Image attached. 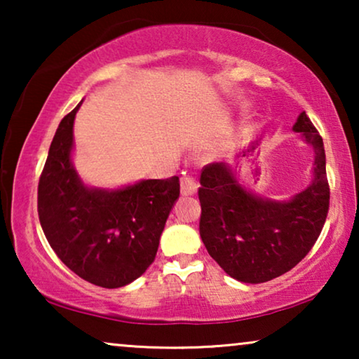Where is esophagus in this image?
<instances>
[{
	"label": "esophagus",
	"mask_w": 359,
	"mask_h": 359,
	"mask_svg": "<svg viewBox=\"0 0 359 359\" xmlns=\"http://www.w3.org/2000/svg\"><path fill=\"white\" fill-rule=\"evenodd\" d=\"M198 188H199V184H198V181H196L194 176L186 175L181 178V194L183 196H191V194L198 193Z\"/></svg>",
	"instance_id": "34e87169"
}]
</instances>
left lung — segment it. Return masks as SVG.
<instances>
[{"label":"left lung","instance_id":"1","mask_svg":"<svg viewBox=\"0 0 359 359\" xmlns=\"http://www.w3.org/2000/svg\"><path fill=\"white\" fill-rule=\"evenodd\" d=\"M313 147V180L289 201L255 196L238 184L227 163L201 173L199 233L210 257L242 283H266L292 269L311 252L330 204L323 140L306 112L292 127Z\"/></svg>","mask_w":359,"mask_h":359}]
</instances>
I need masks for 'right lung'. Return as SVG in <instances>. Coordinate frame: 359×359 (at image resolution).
Returning a JSON list of instances; mask_svg holds the SVG:
<instances>
[{
	"label": "right lung",
	"instance_id": "add662e5",
	"mask_svg": "<svg viewBox=\"0 0 359 359\" xmlns=\"http://www.w3.org/2000/svg\"><path fill=\"white\" fill-rule=\"evenodd\" d=\"M80 106L63 117L50 144L39 180V220L73 273L96 286L122 287L154 263L180 178L144 180L114 191L83 184L70 158Z\"/></svg>",
	"mask_w": 359,
	"mask_h": 359
}]
</instances>
